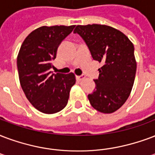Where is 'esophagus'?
<instances>
[{
  "instance_id": "34e87169",
  "label": "esophagus",
  "mask_w": 155,
  "mask_h": 155,
  "mask_svg": "<svg viewBox=\"0 0 155 155\" xmlns=\"http://www.w3.org/2000/svg\"><path fill=\"white\" fill-rule=\"evenodd\" d=\"M84 75H77L76 76V79H77V80H79V81H80V80H82L84 79Z\"/></svg>"
}]
</instances>
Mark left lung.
Instances as JSON below:
<instances>
[{
  "label": "left lung",
  "instance_id": "obj_1",
  "mask_svg": "<svg viewBox=\"0 0 155 155\" xmlns=\"http://www.w3.org/2000/svg\"><path fill=\"white\" fill-rule=\"evenodd\" d=\"M86 43L94 60L101 62L96 88L88 94L91 106L97 111H116L128 98L134 80L137 62L134 46L120 31L100 24L78 25L74 30Z\"/></svg>",
  "mask_w": 155,
  "mask_h": 155
}]
</instances>
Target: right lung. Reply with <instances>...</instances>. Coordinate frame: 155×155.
<instances>
[{
  "mask_svg": "<svg viewBox=\"0 0 155 155\" xmlns=\"http://www.w3.org/2000/svg\"><path fill=\"white\" fill-rule=\"evenodd\" d=\"M75 28L72 26H43L35 29L22 42L17 58L21 87L35 109L54 114L67 106L71 88L75 84L73 73H54L52 61L59 45Z\"/></svg>",
  "mask_w": 155,
  "mask_h": 155,
  "instance_id": "right-lung-1",
  "label": "right lung"
}]
</instances>
